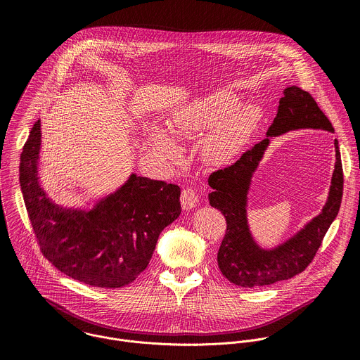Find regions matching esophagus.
I'll list each match as a JSON object with an SVG mask.
<instances>
[{
  "label": "esophagus",
  "mask_w": 360,
  "mask_h": 360,
  "mask_svg": "<svg viewBox=\"0 0 360 360\" xmlns=\"http://www.w3.org/2000/svg\"><path fill=\"white\" fill-rule=\"evenodd\" d=\"M198 193L193 188H185L181 193V203L184 210H192L198 203Z\"/></svg>",
  "instance_id": "esophagus-1"
}]
</instances>
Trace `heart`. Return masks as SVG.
<instances>
[{"instance_id":"b5f03b06","label":"heart","mask_w":360,"mask_h":360,"mask_svg":"<svg viewBox=\"0 0 360 360\" xmlns=\"http://www.w3.org/2000/svg\"><path fill=\"white\" fill-rule=\"evenodd\" d=\"M259 111L255 107H238V96L229 91H218L174 117L171 132L175 138H191L203 131L214 128L203 143V155L212 164H221L240 150L250 136ZM153 149L162 158L174 155V146L167 136L155 131L152 135Z\"/></svg>"}]
</instances>
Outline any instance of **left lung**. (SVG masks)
Instances as JSON below:
<instances>
[{"label": "left lung", "instance_id": "obj_1", "mask_svg": "<svg viewBox=\"0 0 360 360\" xmlns=\"http://www.w3.org/2000/svg\"><path fill=\"white\" fill-rule=\"evenodd\" d=\"M281 98L276 117L266 135L275 136L292 129L316 128L333 132L332 122L318 107L315 98L302 88L289 86ZM269 138L252 145L231 165L210 175L211 207L221 211L226 221V232L218 250V266L224 276L242 288L265 286L290 279L309 266L322 240L336 218L343 195V169L338 141L335 139L336 165L328 203L302 232L283 246L266 252L256 246L249 235L245 217L246 192L250 175L258 165Z\"/></svg>", "mask_w": 360, "mask_h": 360}]
</instances>
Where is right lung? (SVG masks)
Listing matches in <instances>:
<instances>
[{
  "label": "right lung",
  "mask_w": 360,
  "mask_h": 360,
  "mask_svg": "<svg viewBox=\"0 0 360 360\" xmlns=\"http://www.w3.org/2000/svg\"><path fill=\"white\" fill-rule=\"evenodd\" d=\"M39 143L37 121L21 152L20 184L44 258L91 286L111 289L131 283L148 266L161 231L179 217V186L132 175L94 211H61L38 185Z\"/></svg>",
  "instance_id": "1"
}]
</instances>
